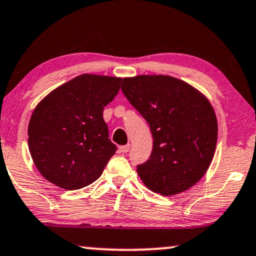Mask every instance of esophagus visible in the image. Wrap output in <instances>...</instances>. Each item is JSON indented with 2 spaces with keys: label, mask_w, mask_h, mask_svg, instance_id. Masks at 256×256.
Returning <instances> with one entry per match:
<instances>
[{
  "label": "esophagus",
  "mask_w": 256,
  "mask_h": 256,
  "mask_svg": "<svg viewBox=\"0 0 256 256\" xmlns=\"http://www.w3.org/2000/svg\"><path fill=\"white\" fill-rule=\"evenodd\" d=\"M130 148H131L130 144H126V146H119V152H120V154H126V152H128V150H130Z\"/></svg>",
  "instance_id": "esophagus-1"
}]
</instances>
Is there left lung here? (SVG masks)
Instances as JSON below:
<instances>
[{
  "instance_id": "1",
  "label": "left lung",
  "mask_w": 256,
  "mask_h": 256,
  "mask_svg": "<svg viewBox=\"0 0 256 256\" xmlns=\"http://www.w3.org/2000/svg\"><path fill=\"white\" fill-rule=\"evenodd\" d=\"M122 90L146 120L154 146L137 173L149 190L174 196L204 176L217 146L214 107L198 89L167 75L122 78Z\"/></svg>"
}]
</instances>
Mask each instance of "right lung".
Segmentation results:
<instances>
[{
  "label": "right lung",
  "mask_w": 256,
  "mask_h": 256,
  "mask_svg": "<svg viewBox=\"0 0 256 256\" xmlns=\"http://www.w3.org/2000/svg\"><path fill=\"white\" fill-rule=\"evenodd\" d=\"M120 82V78L83 74L36 104L28 124V148L46 180L74 190L100 178L116 150L102 112L118 94Z\"/></svg>",
  "instance_id": "1"
}]
</instances>
